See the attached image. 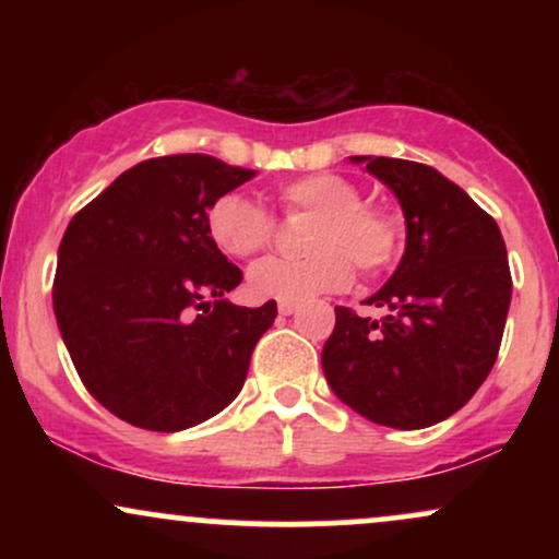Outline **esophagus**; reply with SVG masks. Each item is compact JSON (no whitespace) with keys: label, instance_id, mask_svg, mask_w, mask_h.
Returning a JSON list of instances; mask_svg holds the SVG:
<instances>
[{"label":"esophagus","instance_id":"34e87169","mask_svg":"<svg viewBox=\"0 0 559 559\" xmlns=\"http://www.w3.org/2000/svg\"><path fill=\"white\" fill-rule=\"evenodd\" d=\"M297 307L299 305H294V301H281L278 312H281V316H294V312H297Z\"/></svg>","mask_w":559,"mask_h":559}]
</instances>
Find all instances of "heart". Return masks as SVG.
<instances>
[{
  "label": "heart",
  "instance_id": "1",
  "mask_svg": "<svg viewBox=\"0 0 559 559\" xmlns=\"http://www.w3.org/2000/svg\"><path fill=\"white\" fill-rule=\"evenodd\" d=\"M286 215H316L307 234V258H265L249 267L254 299L301 301L338 292L352 281V262L362 275H378L400 252V223L383 207L362 202V191L338 173H307L275 186ZM207 234L230 258H252L273 241L275 221L249 197H217L207 210Z\"/></svg>",
  "mask_w": 559,
  "mask_h": 559
}]
</instances>
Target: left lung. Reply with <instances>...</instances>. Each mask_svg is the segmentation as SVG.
Returning a JSON list of instances; mask_svg holds the SVG:
<instances>
[{"instance_id":"obj_1","label":"left lung","mask_w":559,"mask_h":559,"mask_svg":"<svg viewBox=\"0 0 559 559\" xmlns=\"http://www.w3.org/2000/svg\"><path fill=\"white\" fill-rule=\"evenodd\" d=\"M394 191L407 247L389 284L365 299L383 318L336 307L323 346L333 394L389 428H426L471 402L497 362L512 275L497 221L431 165L352 157Z\"/></svg>"}]
</instances>
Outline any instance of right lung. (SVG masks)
Listing matches in <instances>:
<instances>
[{
    "label": "right lung",
    "instance_id": "add662e5",
    "mask_svg": "<svg viewBox=\"0 0 559 559\" xmlns=\"http://www.w3.org/2000/svg\"><path fill=\"white\" fill-rule=\"evenodd\" d=\"M252 176L210 155L152 157L68 223L57 325L83 386L120 420L183 431L241 391L278 307L223 299L243 275L210 239L207 210Z\"/></svg>",
    "mask_w": 559,
    "mask_h": 559
}]
</instances>
